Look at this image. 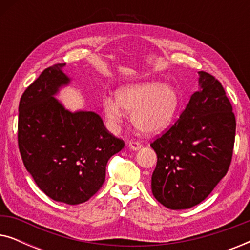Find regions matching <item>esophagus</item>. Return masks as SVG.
Instances as JSON below:
<instances>
[{"label":"esophagus","instance_id":"34e87169","mask_svg":"<svg viewBox=\"0 0 250 250\" xmlns=\"http://www.w3.org/2000/svg\"><path fill=\"white\" fill-rule=\"evenodd\" d=\"M128 146L132 150H140L142 148V143L140 141H131Z\"/></svg>","mask_w":250,"mask_h":250}]
</instances>
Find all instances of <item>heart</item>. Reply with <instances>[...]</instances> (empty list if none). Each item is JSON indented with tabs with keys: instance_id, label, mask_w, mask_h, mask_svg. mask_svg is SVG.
Segmentation results:
<instances>
[{
	"instance_id": "1",
	"label": "heart",
	"mask_w": 250,
	"mask_h": 250,
	"mask_svg": "<svg viewBox=\"0 0 250 250\" xmlns=\"http://www.w3.org/2000/svg\"><path fill=\"white\" fill-rule=\"evenodd\" d=\"M180 98L167 84L140 83L126 85L112 98L102 100V110L108 124L117 128L125 118V111L132 112V123L146 134L163 132L175 118Z\"/></svg>"
}]
</instances>
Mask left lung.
Masks as SVG:
<instances>
[{
  "mask_svg": "<svg viewBox=\"0 0 250 250\" xmlns=\"http://www.w3.org/2000/svg\"><path fill=\"white\" fill-rule=\"evenodd\" d=\"M200 90L180 118L150 143L157 153L152 194L169 209L206 199L227 175L235 138V116L220 81L199 71Z\"/></svg>",
  "mask_w": 250,
  "mask_h": 250,
  "instance_id": "1",
  "label": "left lung"
}]
</instances>
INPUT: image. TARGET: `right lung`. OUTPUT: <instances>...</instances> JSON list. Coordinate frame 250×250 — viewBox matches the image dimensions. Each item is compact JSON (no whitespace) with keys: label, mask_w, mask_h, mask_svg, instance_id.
Wrapping results in <instances>:
<instances>
[{"label":"right lung","mask_w":250,"mask_h":250,"mask_svg":"<svg viewBox=\"0 0 250 250\" xmlns=\"http://www.w3.org/2000/svg\"><path fill=\"white\" fill-rule=\"evenodd\" d=\"M64 64L44 69L22 93L18 146L26 169L47 197L78 205L100 190L109 158L125 143L104 127L98 114L70 112L53 97L69 83L61 70Z\"/></svg>","instance_id":"1"}]
</instances>
